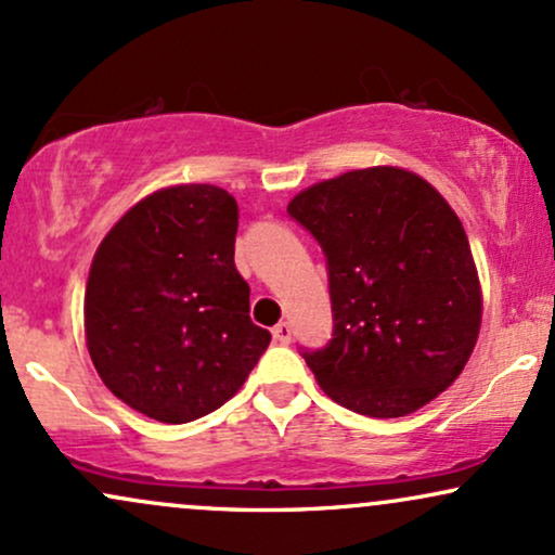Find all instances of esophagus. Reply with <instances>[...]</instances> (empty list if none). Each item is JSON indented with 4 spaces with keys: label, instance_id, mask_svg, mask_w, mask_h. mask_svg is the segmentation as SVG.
Returning <instances> with one entry per match:
<instances>
[{
    "label": "esophagus",
    "instance_id": "esophagus-1",
    "mask_svg": "<svg viewBox=\"0 0 555 555\" xmlns=\"http://www.w3.org/2000/svg\"><path fill=\"white\" fill-rule=\"evenodd\" d=\"M272 337H275V340H278L280 345H288V343H291V337H293L291 324H288V322H280L278 327L272 330Z\"/></svg>",
    "mask_w": 555,
    "mask_h": 555
}]
</instances>
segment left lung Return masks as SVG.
Returning a JSON list of instances; mask_svg holds the SVG:
<instances>
[{"label": "left lung", "instance_id": "left-lung-1", "mask_svg": "<svg viewBox=\"0 0 555 555\" xmlns=\"http://www.w3.org/2000/svg\"><path fill=\"white\" fill-rule=\"evenodd\" d=\"M327 257L332 340L304 358L337 405L402 418L465 369L483 296L467 233L418 173L348 171L291 199Z\"/></svg>", "mask_w": 555, "mask_h": 555}]
</instances>
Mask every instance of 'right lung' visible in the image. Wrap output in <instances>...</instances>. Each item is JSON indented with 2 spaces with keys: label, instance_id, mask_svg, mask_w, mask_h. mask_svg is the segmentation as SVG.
<instances>
[{
  "label": "right lung",
  "instance_id": "obj_1",
  "mask_svg": "<svg viewBox=\"0 0 555 555\" xmlns=\"http://www.w3.org/2000/svg\"><path fill=\"white\" fill-rule=\"evenodd\" d=\"M225 189L179 184L106 233L85 288V340L103 384L137 413L189 423L238 392L270 332L249 317Z\"/></svg>",
  "mask_w": 555,
  "mask_h": 555
}]
</instances>
